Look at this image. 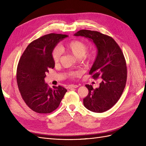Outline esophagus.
Here are the masks:
<instances>
[{"mask_svg":"<svg viewBox=\"0 0 146 146\" xmlns=\"http://www.w3.org/2000/svg\"><path fill=\"white\" fill-rule=\"evenodd\" d=\"M78 85H69V86H68V88H69V89H72V88H78Z\"/></svg>","mask_w":146,"mask_h":146,"instance_id":"esophagus-1","label":"esophagus"}]
</instances>
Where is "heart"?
<instances>
[{
  "label": "heart",
  "instance_id": "heart-1",
  "mask_svg": "<svg viewBox=\"0 0 146 146\" xmlns=\"http://www.w3.org/2000/svg\"><path fill=\"white\" fill-rule=\"evenodd\" d=\"M61 51L66 52L72 54L77 58H80L83 63H89L94 58V54L92 52H88V46L85 42L78 40H74L59 47H55L52 52V58L55 64L59 63L61 57ZM80 71H71L66 74V76L69 78H74L80 76Z\"/></svg>",
  "mask_w": 146,
  "mask_h": 146
}]
</instances>
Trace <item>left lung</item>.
I'll use <instances>...</instances> for the list:
<instances>
[{
    "mask_svg": "<svg viewBox=\"0 0 146 146\" xmlns=\"http://www.w3.org/2000/svg\"><path fill=\"white\" fill-rule=\"evenodd\" d=\"M75 36L89 38L98 48V54L90 71L94 79L100 77L98 88L86 85L88 94L84 106L91 111L103 113L112 108L120 99L127 76L126 61L120 47L113 38L97 31L79 30Z\"/></svg>",
    "mask_w": 146,
    "mask_h": 146,
    "instance_id": "left-lung-1",
    "label": "left lung"
}]
</instances>
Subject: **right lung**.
<instances>
[{"label": "right lung", "mask_w": 146, "mask_h": 146, "mask_svg": "<svg viewBox=\"0 0 146 146\" xmlns=\"http://www.w3.org/2000/svg\"><path fill=\"white\" fill-rule=\"evenodd\" d=\"M66 35L50 33L34 40L25 48L17 68L16 80L22 98L35 112L47 114L58 107L67 90L63 86H48L46 73L54 69L52 52Z\"/></svg>", "instance_id": "1"}]
</instances>
